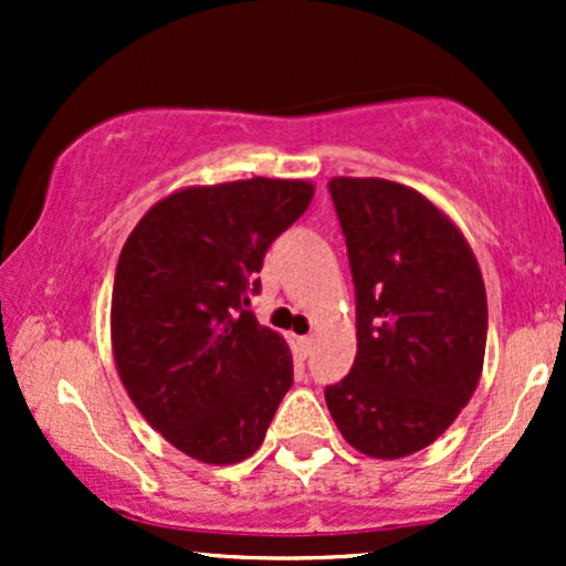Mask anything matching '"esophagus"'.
Masks as SVG:
<instances>
[{"label": "esophagus", "instance_id": "esophagus-1", "mask_svg": "<svg viewBox=\"0 0 566 566\" xmlns=\"http://www.w3.org/2000/svg\"><path fill=\"white\" fill-rule=\"evenodd\" d=\"M295 346H297V354H301V356H308L311 350H314L316 340H314V337H311V335H305V337H297Z\"/></svg>", "mask_w": 566, "mask_h": 566}]
</instances>
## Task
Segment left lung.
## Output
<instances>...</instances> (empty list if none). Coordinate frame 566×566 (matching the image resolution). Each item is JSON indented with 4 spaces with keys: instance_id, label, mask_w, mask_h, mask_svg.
<instances>
[{
    "instance_id": "left-lung-1",
    "label": "left lung",
    "mask_w": 566,
    "mask_h": 566,
    "mask_svg": "<svg viewBox=\"0 0 566 566\" xmlns=\"http://www.w3.org/2000/svg\"><path fill=\"white\" fill-rule=\"evenodd\" d=\"M356 287V359L327 386L343 439L399 460L433 444L484 369L486 290L463 231L415 188L329 180Z\"/></svg>"
}]
</instances>
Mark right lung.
I'll return each mask as SVG.
<instances>
[{
  "mask_svg": "<svg viewBox=\"0 0 566 566\" xmlns=\"http://www.w3.org/2000/svg\"><path fill=\"white\" fill-rule=\"evenodd\" d=\"M311 180L250 178L167 193L129 231L112 350L138 412L175 450L242 463L292 386L287 340L250 311L271 242L308 210Z\"/></svg>",
  "mask_w": 566,
  "mask_h": 566,
  "instance_id": "add662e5",
  "label": "right lung"
}]
</instances>
